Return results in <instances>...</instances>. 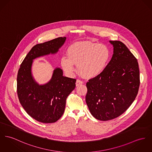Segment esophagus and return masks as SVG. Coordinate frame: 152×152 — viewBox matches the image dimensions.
Segmentation results:
<instances>
[{
	"mask_svg": "<svg viewBox=\"0 0 152 152\" xmlns=\"http://www.w3.org/2000/svg\"><path fill=\"white\" fill-rule=\"evenodd\" d=\"M83 83V82L82 80H80V79H77L76 80V86H78L82 84Z\"/></svg>",
	"mask_w": 152,
	"mask_h": 152,
	"instance_id": "esophagus-1",
	"label": "esophagus"
}]
</instances>
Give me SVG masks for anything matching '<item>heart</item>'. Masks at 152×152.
Here are the masks:
<instances>
[{"instance_id":"1","label":"heart","mask_w":152,"mask_h":152,"mask_svg":"<svg viewBox=\"0 0 152 152\" xmlns=\"http://www.w3.org/2000/svg\"><path fill=\"white\" fill-rule=\"evenodd\" d=\"M111 58L109 48L104 44L84 42L71 46L68 57L62 56L61 64L62 69L69 75L78 70L86 78H94L100 75L107 66Z\"/></svg>"}]
</instances>
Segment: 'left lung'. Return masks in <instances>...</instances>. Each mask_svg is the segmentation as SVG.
<instances>
[{"mask_svg":"<svg viewBox=\"0 0 152 152\" xmlns=\"http://www.w3.org/2000/svg\"><path fill=\"white\" fill-rule=\"evenodd\" d=\"M113 54L105 70L86 83V104L95 118L107 121L122 115L135 100L140 84L137 58L120 41H109Z\"/></svg>","mask_w":152,"mask_h":152,"instance_id":"1","label":"left lung"}]
</instances>
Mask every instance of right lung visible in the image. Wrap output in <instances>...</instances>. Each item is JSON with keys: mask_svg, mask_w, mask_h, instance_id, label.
<instances>
[{"mask_svg": "<svg viewBox=\"0 0 152 152\" xmlns=\"http://www.w3.org/2000/svg\"><path fill=\"white\" fill-rule=\"evenodd\" d=\"M59 37L36 45L31 48L21 64L17 75V95L26 112L43 123H53L62 116L68 96L75 89L76 80L63 76L62 70L56 68L51 80L39 85L34 79L31 67L37 57L58 52L66 40Z\"/></svg>", "mask_w": 152, "mask_h": 152, "instance_id": "add662e5", "label": "right lung"}]
</instances>
